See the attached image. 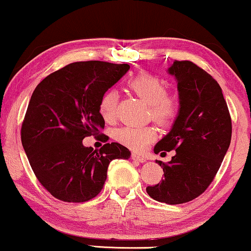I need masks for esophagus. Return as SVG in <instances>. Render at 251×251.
I'll list each match as a JSON object with an SVG mask.
<instances>
[{"mask_svg":"<svg viewBox=\"0 0 251 251\" xmlns=\"http://www.w3.org/2000/svg\"><path fill=\"white\" fill-rule=\"evenodd\" d=\"M132 158L135 161L140 162V163H145L146 162V158L144 156H142V155H138L136 153H133L132 154Z\"/></svg>","mask_w":251,"mask_h":251,"instance_id":"esophagus-1","label":"esophagus"}]
</instances>
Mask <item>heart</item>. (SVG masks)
<instances>
[{"mask_svg":"<svg viewBox=\"0 0 251 251\" xmlns=\"http://www.w3.org/2000/svg\"><path fill=\"white\" fill-rule=\"evenodd\" d=\"M128 87L135 94L149 104V110L155 122L162 126H169L178 113V100L176 96L166 94V86L156 75L142 73L130 79ZM118 102V94L109 89L102 95L98 110L105 121L115 117ZM113 136L119 144L134 151H142L156 138V129L152 126H123L115 129Z\"/></svg>","mask_w":251,"mask_h":251,"instance_id":"1","label":"heart"}]
</instances>
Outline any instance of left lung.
<instances>
[{"mask_svg": "<svg viewBox=\"0 0 251 251\" xmlns=\"http://www.w3.org/2000/svg\"><path fill=\"white\" fill-rule=\"evenodd\" d=\"M168 73L176 79L180 106L172 128L154 152L174 150L176 155L166 164L156 161L164 178L146 192L158 202L181 204L198 198L213 181L231 142L232 126L212 75L188 60H176Z\"/></svg>", "mask_w": 251, "mask_h": 251, "instance_id": "8db88e82", "label": "left lung"}]
</instances>
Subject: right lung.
Segmentation results:
<instances>
[{
	"label": "right lung",
	"mask_w": 251,
	"mask_h": 251,
	"mask_svg": "<svg viewBox=\"0 0 251 251\" xmlns=\"http://www.w3.org/2000/svg\"><path fill=\"white\" fill-rule=\"evenodd\" d=\"M128 70L127 63L74 62L34 89L21 128L22 146L35 176L54 198L91 200L105 184L109 163L129 158V150L118 143L99 151L82 144L104 129L99 100Z\"/></svg>",
	"instance_id": "add662e5"
}]
</instances>
